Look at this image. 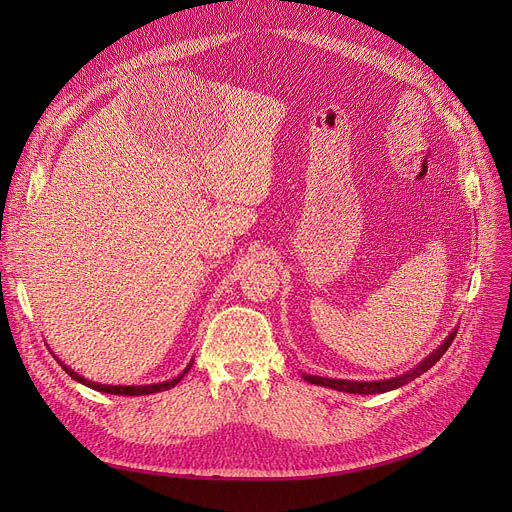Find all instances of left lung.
<instances>
[{"instance_id": "1", "label": "left lung", "mask_w": 512, "mask_h": 512, "mask_svg": "<svg viewBox=\"0 0 512 512\" xmlns=\"http://www.w3.org/2000/svg\"><path fill=\"white\" fill-rule=\"evenodd\" d=\"M454 336H456V330L444 340V344L440 348H436L432 355H429L427 359H423L413 371L402 373V375H398V378H392V380H384V382H346V380L317 378V375H305V380L311 382V384H317V386H326V388H334V390H340V392H351V394H380V392H388V390H394V388H400V386L413 382L415 378H419L421 373H425L429 367H434L440 361V357L448 351V346L452 344Z\"/></svg>"}]
</instances>
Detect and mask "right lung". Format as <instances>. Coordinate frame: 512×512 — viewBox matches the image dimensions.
<instances>
[{
	"instance_id": "obj_1",
	"label": "right lung",
	"mask_w": 512,
	"mask_h": 512,
	"mask_svg": "<svg viewBox=\"0 0 512 512\" xmlns=\"http://www.w3.org/2000/svg\"><path fill=\"white\" fill-rule=\"evenodd\" d=\"M62 365V369L70 375L72 380H76V382H80V384H85V386H89V388H93V390H97V392H107V394H126V396H141V394H153V392H161V390H170L172 386H176L180 380H182V375L191 369V365H188L184 371H182V375H178V378H174L172 382H164V384H151V386H103V384H95V382H89V380H85V378H80L78 373H74L72 369H68L64 363H60Z\"/></svg>"
}]
</instances>
